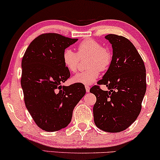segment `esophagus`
Here are the masks:
<instances>
[{
    "label": "esophagus",
    "instance_id": "esophagus-1",
    "mask_svg": "<svg viewBox=\"0 0 160 160\" xmlns=\"http://www.w3.org/2000/svg\"><path fill=\"white\" fill-rule=\"evenodd\" d=\"M85 88H86L87 92H89V90H90V87L89 86H85Z\"/></svg>",
    "mask_w": 160,
    "mask_h": 160
}]
</instances>
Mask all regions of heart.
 <instances>
[{
    "instance_id": "heart-1",
    "label": "heart",
    "mask_w": 160,
    "mask_h": 160,
    "mask_svg": "<svg viewBox=\"0 0 160 160\" xmlns=\"http://www.w3.org/2000/svg\"><path fill=\"white\" fill-rule=\"evenodd\" d=\"M78 52L71 49L63 52L62 61L65 67L71 73L77 71L80 59L88 58L87 71L80 72L72 78V82L84 85H91L99 77V71L108 68L111 62V54L108 49L102 47L99 42L87 39L78 44Z\"/></svg>"
}]
</instances>
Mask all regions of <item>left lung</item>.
<instances>
[{
  "mask_svg": "<svg viewBox=\"0 0 160 160\" xmlns=\"http://www.w3.org/2000/svg\"><path fill=\"white\" fill-rule=\"evenodd\" d=\"M112 46L111 64L98 84L90 92L97 100L93 107L94 122L100 130L119 132L128 128L138 117L146 90V68L132 42L123 36L109 34L105 37Z\"/></svg>",
  "mask_w": 160,
  "mask_h": 160,
  "instance_id": "1",
  "label": "left lung"
}]
</instances>
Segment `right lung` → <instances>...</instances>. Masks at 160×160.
<instances>
[{"label":"right lung","mask_w":160,"mask_h":160,"mask_svg":"<svg viewBox=\"0 0 160 160\" xmlns=\"http://www.w3.org/2000/svg\"><path fill=\"white\" fill-rule=\"evenodd\" d=\"M77 41L57 33L42 34L30 43L22 60L26 108L37 125L47 132L66 128L86 93L84 84L62 86L71 76L63 63V52Z\"/></svg>","instance_id":"obj_1"}]
</instances>
